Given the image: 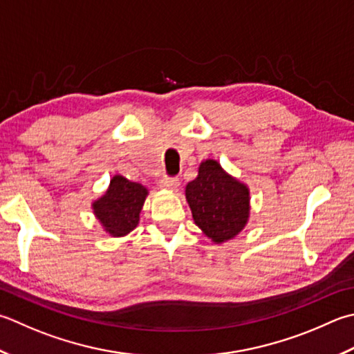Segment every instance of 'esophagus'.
I'll return each instance as SVG.
<instances>
[{
  "label": "esophagus",
  "instance_id": "1",
  "mask_svg": "<svg viewBox=\"0 0 354 354\" xmlns=\"http://www.w3.org/2000/svg\"><path fill=\"white\" fill-rule=\"evenodd\" d=\"M161 187L164 189H169V190H175L179 187V179L176 176H164L161 179Z\"/></svg>",
  "mask_w": 354,
  "mask_h": 354
}]
</instances>
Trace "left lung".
Wrapping results in <instances>:
<instances>
[{"label":"left lung","mask_w":354,"mask_h":354,"mask_svg":"<svg viewBox=\"0 0 354 354\" xmlns=\"http://www.w3.org/2000/svg\"><path fill=\"white\" fill-rule=\"evenodd\" d=\"M185 198L195 224L214 242L232 239L247 224L248 189L213 159L199 165L198 178L185 187Z\"/></svg>","instance_id":"obj_1"}]
</instances>
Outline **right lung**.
Instances as JSON below:
<instances>
[{
  "label": "right lung",
  "instance_id": "right-lung-1",
  "mask_svg": "<svg viewBox=\"0 0 354 354\" xmlns=\"http://www.w3.org/2000/svg\"><path fill=\"white\" fill-rule=\"evenodd\" d=\"M145 196L147 189L144 185L116 175L106 195L93 204V210L112 236H124L138 225Z\"/></svg>",
  "mask_w": 354,
  "mask_h": 354
}]
</instances>
